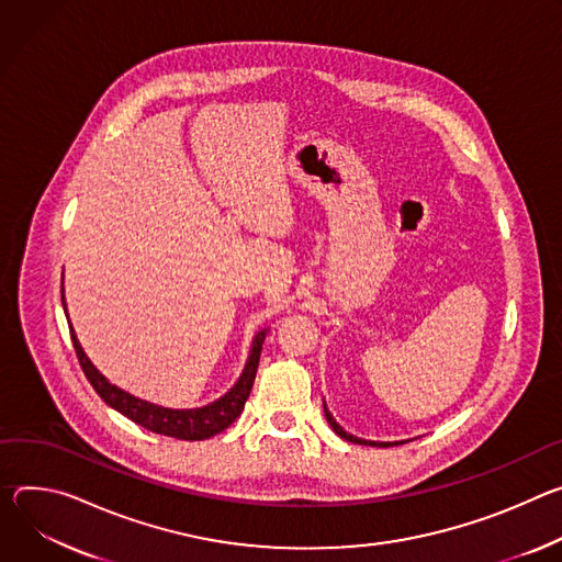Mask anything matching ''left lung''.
I'll return each instance as SVG.
<instances>
[{
    "mask_svg": "<svg viewBox=\"0 0 562 562\" xmlns=\"http://www.w3.org/2000/svg\"><path fill=\"white\" fill-rule=\"evenodd\" d=\"M324 413H326V419H328V424L333 426V430L339 435V438H344V440H348V442H355V445H370V447H380V449H386V447H393V445H404V442H372V440H361V438H355V435H350V432H346L339 424H337V419L333 417V413L328 411V406H326V402H324Z\"/></svg>",
    "mask_w": 562,
    "mask_h": 562,
    "instance_id": "1",
    "label": "left lung"
}]
</instances>
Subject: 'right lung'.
Here are the masks:
<instances>
[{"mask_svg": "<svg viewBox=\"0 0 562 562\" xmlns=\"http://www.w3.org/2000/svg\"><path fill=\"white\" fill-rule=\"evenodd\" d=\"M61 305H65V313L69 319L65 288H61ZM268 330L270 328H263L255 335L252 348H249L245 368L240 372V378L236 380V384L216 402H212L207 406H199V408H165V406L151 404L147 400H140L127 391L117 389L91 363L85 348L80 346V339H78L74 326H71V339H74V348L78 352V359H80V366L85 370L87 380L113 411L122 413L124 417H130L132 422L140 424L143 428H147L151 432H160V435H167V438H176V440L196 442V440H207V438H212V435L225 430L240 415V411L249 397V391H252L255 378H257L259 357H261V348H263Z\"/></svg>", "mask_w": 562, "mask_h": 562, "instance_id": "right-lung-1", "label": "right lung"}]
</instances>
